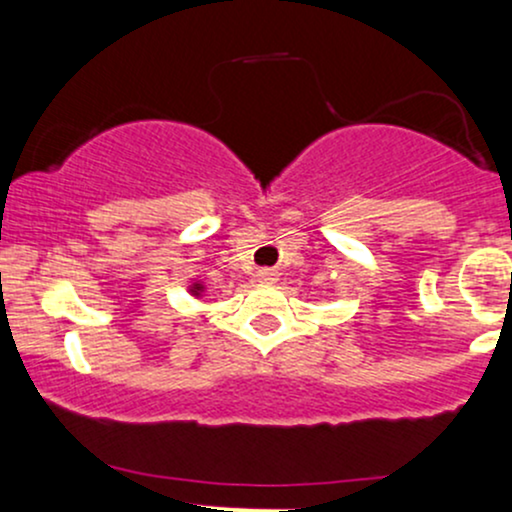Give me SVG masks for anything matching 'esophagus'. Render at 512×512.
Segmentation results:
<instances>
[{
    "label": "esophagus",
    "mask_w": 512,
    "mask_h": 512,
    "mask_svg": "<svg viewBox=\"0 0 512 512\" xmlns=\"http://www.w3.org/2000/svg\"><path fill=\"white\" fill-rule=\"evenodd\" d=\"M257 276H260V281H264V284H274V281H279V272H276V269H260Z\"/></svg>",
    "instance_id": "obj_1"
}]
</instances>
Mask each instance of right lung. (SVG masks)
<instances>
[{"mask_svg":"<svg viewBox=\"0 0 512 512\" xmlns=\"http://www.w3.org/2000/svg\"><path fill=\"white\" fill-rule=\"evenodd\" d=\"M192 293H195V296H199V293H202V284H192V289H190Z\"/></svg>","mask_w":512,"mask_h":512,"instance_id":"1","label":"right lung"}]
</instances>
